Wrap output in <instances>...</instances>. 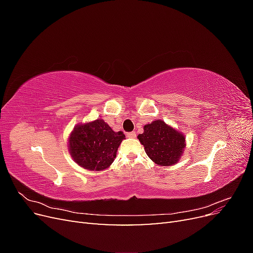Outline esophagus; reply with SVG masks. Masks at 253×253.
I'll return each mask as SVG.
<instances>
[{"mask_svg": "<svg viewBox=\"0 0 253 253\" xmlns=\"http://www.w3.org/2000/svg\"><path fill=\"white\" fill-rule=\"evenodd\" d=\"M126 137H128V138H135L136 133L135 132H128V133H126Z\"/></svg>", "mask_w": 253, "mask_h": 253, "instance_id": "obj_1", "label": "esophagus"}]
</instances>
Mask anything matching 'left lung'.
Returning a JSON list of instances; mask_svg holds the SVG:
<instances>
[{
  "instance_id": "left-lung-1",
  "label": "left lung",
  "mask_w": 253,
  "mask_h": 253,
  "mask_svg": "<svg viewBox=\"0 0 253 253\" xmlns=\"http://www.w3.org/2000/svg\"><path fill=\"white\" fill-rule=\"evenodd\" d=\"M138 139L147 155L158 166H172L178 162L186 148V138L180 132L163 120H155L143 126Z\"/></svg>"
}]
</instances>
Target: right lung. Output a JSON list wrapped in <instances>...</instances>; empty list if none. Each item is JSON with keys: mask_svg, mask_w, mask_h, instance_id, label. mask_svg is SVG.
<instances>
[{"mask_svg": "<svg viewBox=\"0 0 253 253\" xmlns=\"http://www.w3.org/2000/svg\"><path fill=\"white\" fill-rule=\"evenodd\" d=\"M125 138L124 133L114 132L108 124L98 118L74 127L68 138V151L74 162L83 169L101 171L113 164Z\"/></svg>", "mask_w": 253, "mask_h": 253, "instance_id": "obj_1", "label": "right lung"}]
</instances>
